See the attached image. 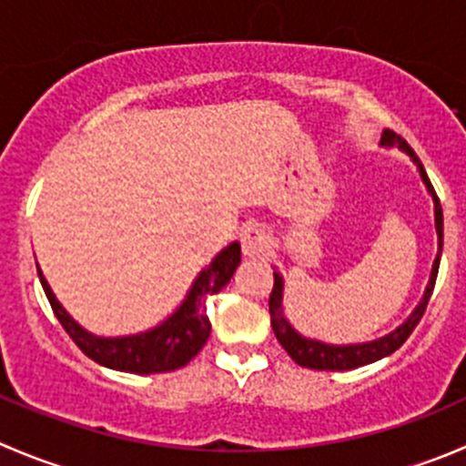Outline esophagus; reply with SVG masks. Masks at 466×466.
<instances>
[{
  "label": "esophagus",
  "instance_id": "obj_1",
  "mask_svg": "<svg viewBox=\"0 0 466 466\" xmlns=\"http://www.w3.org/2000/svg\"><path fill=\"white\" fill-rule=\"evenodd\" d=\"M243 255L246 257H261L270 250V237L261 225L252 223L243 229L241 234Z\"/></svg>",
  "mask_w": 466,
  "mask_h": 466
}]
</instances>
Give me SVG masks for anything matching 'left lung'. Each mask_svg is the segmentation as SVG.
Instances as JSON below:
<instances>
[{"label":"left lung","mask_w":466,"mask_h":466,"mask_svg":"<svg viewBox=\"0 0 466 466\" xmlns=\"http://www.w3.org/2000/svg\"><path fill=\"white\" fill-rule=\"evenodd\" d=\"M382 147H399L400 152L410 157L417 166L419 175H421L423 184H426L428 193L432 196V205H435V229H437V257L432 261L431 268V279H428V287L423 291V298L419 300V305L414 307L412 314L405 319V323H400L399 328L391 329L390 334L380 339H373V341H364V343H325L319 341V339L311 337H302L289 319L284 316V278L282 273L273 270L275 275V284L273 291H270L268 298V309H270V325H273V332L278 337V341L282 343V348L291 355V360L296 364L305 369H316V371H350V369L364 367V364L378 362V360L387 358L394 350H399L405 341H408L410 334L414 332V328L421 320L423 311H426L428 300L432 296V289H435V279H437V270H440V259H441V246H444V216H441V205L440 198H437L435 188H432L431 179H428L426 170H423V164L419 161V157L414 155L412 147L399 137V134L390 132L385 129L380 138Z\"/></svg>","instance_id":"1"}]
</instances>
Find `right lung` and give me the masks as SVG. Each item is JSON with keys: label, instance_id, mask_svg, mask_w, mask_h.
Segmentation results:
<instances>
[{"label": "right lung", "instance_id": "obj_1", "mask_svg": "<svg viewBox=\"0 0 466 466\" xmlns=\"http://www.w3.org/2000/svg\"><path fill=\"white\" fill-rule=\"evenodd\" d=\"M238 264H241V243L232 241L211 259L207 268L198 273L182 305L168 319L146 332L125 334V337H97L81 328L54 296L40 268L38 278L58 323L81 348V353L106 369L146 376V373H166L187 367L200 353L211 332L209 316L205 309L207 296L218 293L232 279Z\"/></svg>", "mask_w": 466, "mask_h": 466}]
</instances>
